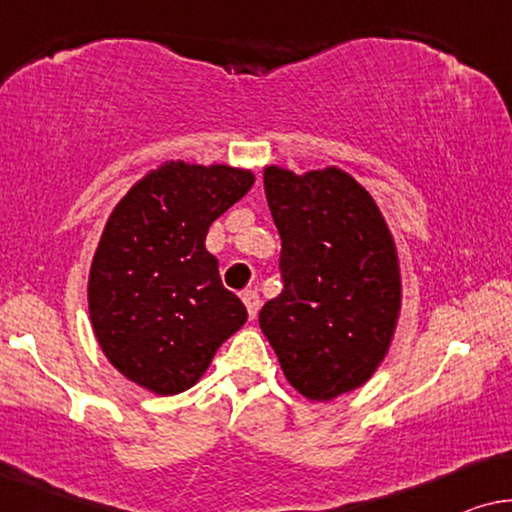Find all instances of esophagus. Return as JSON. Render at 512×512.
<instances>
[{
    "instance_id": "1",
    "label": "esophagus",
    "mask_w": 512,
    "mask_h": 512,
    "mask_svg": "<svg viewBox=\"0 0 512 512\" xmlns=\"http://www.w3.org/2000/svg\"><path fill=\"white\" fill-rule=\"evenodd\" d=\"M241 299H243V304H246V308H248V318L255 320L257 318V311H259V294L253 292V290H248V292L241 294Z\"/></svg>"
}]
</instances>
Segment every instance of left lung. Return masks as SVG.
Segmentation results:
<instances>
[{
	"label": "left lung",
	"mask_w": 512,
	"mask_h": 512,
	"mask_svg": "<svg viewBox=\"0 0 512 512\" xmlns=\"http://www.w3.org/2000/svg\"><path fill=\"white\" fill-rule=\"evenodd\" d=\"M283 292L259 311L287 383L311 401L357 390L390 350L401 271L390 227L369 192L338 167L297 176L266 167Z\"/></svg>",
	"instance_id": "1"
}]
</instances>
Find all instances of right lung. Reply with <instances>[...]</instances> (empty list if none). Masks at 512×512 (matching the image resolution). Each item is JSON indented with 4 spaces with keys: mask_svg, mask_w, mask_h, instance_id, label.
<instances>
[{
    "mask_svg": "<svg viewBox=\"0 0 512 512\" xmlns=\"http://www.w3.org/2000/svg\"><path fill=\"white\" fill-rule=\"evenodd\" d=\"M255 183L227 164L164 162L106 220L90 266L88 308L99 348L122 376L171 397L204 376L248 320L220 280L206 234Z\"/></svg>",
    "mask_w": 512,
    "mask_h": 512,
    "instance_id": "add662e5",
    "label": "right lung"
}]
</instances>
